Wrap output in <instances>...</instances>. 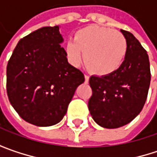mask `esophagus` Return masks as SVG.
Here are the masks:
<instances>
[{
	"label": "esophagus",
	"instance_id": "1",
	"mask_svg": "<svg viewBox=\"0 0 157 157\" xmlns=\"http://www.w3.org/2000/svg\"><path fill=\"white\" fill-rule=\"evenodd\" d=\"M84 78H85V81H84L85 83H88V82H89V76L85 75H84Z\"/></svg>",
	"mask_w": 157,
	"mask_h": 157
}]
</instances>
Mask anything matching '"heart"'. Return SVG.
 <instances>
[{"label":"heart","mask_w":157,"mask_h":157,"mask_svg":"<svg viewBox=\"0 0 157 157\" xmlns=\"http://www.w3.org/2000/svg\"><path fill=\"white\" fill-rule=\"evenodd\" d=\"M126 51V40L122 33L100 25L80 29L75 40H68L64 45L65 57L72 65H78L83 52L85 66L98 76L115 72L122 65Z\"/></svg>","instance_id":"heart-1"}]
</instances>
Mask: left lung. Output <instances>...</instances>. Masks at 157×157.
Segmentation results:
<instances>
[{
  "mask_svg": "<svg viewBox=\"0 0 157 157\" xmlns=\"http://www.w3.org/2000/svg\"><path fill=\"white\" fill-rule=\"evenodd\" d=\"M127 44L122 65L105 76L92 75L93 94L88 108L94 122L105 128H118L133 121L143 109L150 85L146 51L129 32L121 30Z\"/></svg>",
  "mask_w": 157,
  "mask_h": 157,
  "instance_id": "left-lung-1",
  "label": "left lung"
}]
</instances>
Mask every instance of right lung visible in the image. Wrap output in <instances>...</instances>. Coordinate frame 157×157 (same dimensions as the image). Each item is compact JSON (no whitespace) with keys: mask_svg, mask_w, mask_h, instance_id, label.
<instances>
[{"mask_svg":"<svg viewBox=\"0 0 157 157\" xmlns=\"http://www.w3.org/2000/svg\"><path fill=\"white\" fill-rule=\"evenodd\" d=\"M59 26L43 27L20 40L7 64V94L18 114L37 126L65 115L83 74L71 65L61 46Z\"/></svg>","mask_w":157,"mask_h":157,"instance_id":"add662e5","label":"right lung"}]
</instances>
